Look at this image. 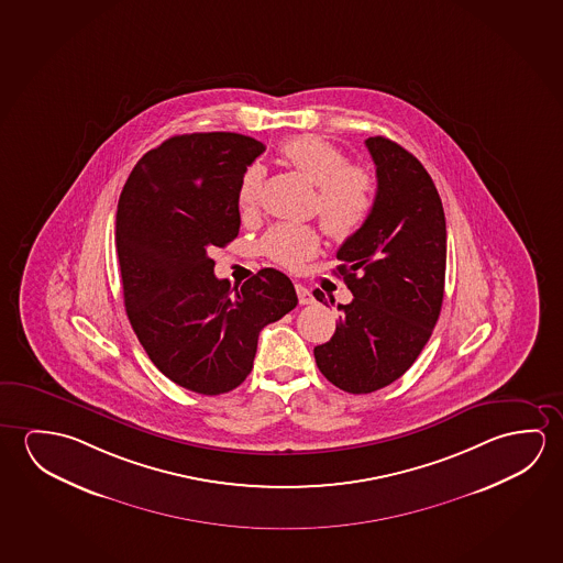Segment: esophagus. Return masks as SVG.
Here are the masks:
<instances>
[{
	"label": "esophagus",
	"instance_id": "1",
	"mask_svg": "<svg viewBox=\"0 0 563 563\" xmlns=\"http://www.w3.org/2000/svg\"><path fill=\"white\" fill-rule=\"evenodd\" d=\"M295 291H297V297H299V303H314V297H312L311 289H309V287H305L303 284H295Z\"/></svg>",
	"mask_w": 563,
	"mask_h": 563
}]
</instances>
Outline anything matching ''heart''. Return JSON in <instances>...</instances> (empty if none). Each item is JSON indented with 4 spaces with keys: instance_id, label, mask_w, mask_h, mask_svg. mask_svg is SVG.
<instances>
[{
    "instance_id": "obj_1",
    "label": "heart",
    "mask_w": 563,
    "mask_h": 563,
    "mask_svg": "<svg viewBox=\"0 0 563 563\" xmlns=\"http://www.w3.org/2000/svg\"><path fill=\"white\" fill-rule=\"evenodd\" d=\"M279 156L291 170L317 186L314 207L324 231L334 241H349L367 223L375 207L374 176L349 164L339 146L312 134H301L282 144ZM262 181L264 172L260 166H251L242 174L236 197L244 213L258 207ZM319 246V232L305 224H277L262 241L269 260L291 269L312 258Z\"/></svg>"
}]
</instances>
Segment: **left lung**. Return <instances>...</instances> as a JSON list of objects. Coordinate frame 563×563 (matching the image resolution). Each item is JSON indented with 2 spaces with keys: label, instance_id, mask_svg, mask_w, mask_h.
Masks as SVG:
<instances>
[{
  "label": "left lung",
  "instance_id": "obj_1",
  "mask_svg": "<svg viewBox=\"0 0 563 563\" xmlns=\"http://www.w3.org/2000/svg\"><path fill=\"white\" fill-rule=\"evenodd\" d=\"M366 146L377 176L374 211L336 252L354 299L339 305L332 339L314 346L321 374L354 395L393 384L415 364L446 277V219L429 172L385 136H369ZM314 297L327 303L319 289Z\"/></svg>",
  "mask_w": 563,
  "mask_h": 563
}]
</instances>
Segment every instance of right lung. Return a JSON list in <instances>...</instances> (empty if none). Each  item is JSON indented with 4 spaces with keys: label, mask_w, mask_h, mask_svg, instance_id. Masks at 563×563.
Listing matches in <instances>:
<instances>
[{
    "label": "right lung",
    "mask_w": 563,
    "mask_h": 563,
    "mask_svg": "<svg viewBox=\"0 0 563 563\" xmlns=\"http://www.w3.org/2000/svg\"><path fill=\"white\" fill-rule=\"evenodd\" d=\"M264 151L244 134H178L136 162L119 197L115 241L129 321L152 364L189 391L239 387L260 331L297 305L286 274L260 269L232 294L209 256L236 239L239 184Z\"/></svg>",
    "instance_id": "1"
}]
</instances>
